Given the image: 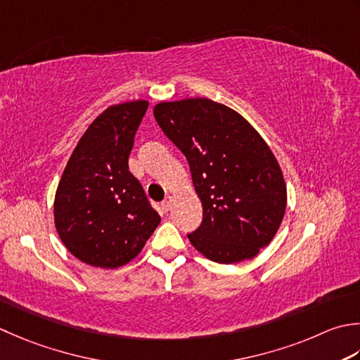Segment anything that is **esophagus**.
Wrapping results in <instances>:
<instances>
[{"label":"esophagus","instance_id":"obj_1","mask_svg":"<svg viewBox=\"0 0 360 360\" xmlns=\"http://www.w3.org/2000/svg\"><path fill=\"white\" fill-rule=\"evenodd\" d=\"M160 207H162V210H164V212H168V210L172 209V198H170V196H168V198H165L164 201H162Z\"/></svg>","mask_w":360,"mask_h":360}]
</instances>
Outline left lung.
I'll use <instances>...</instances> for the list:
<instances>
[{
	"instance_id": "1",
	"label": "left lung",
	"mask_w": 360,
	"mask_h": 360,
	"mask_svg": "<svg viewBox=\"0 0 360 360\" xmlns=\"http://www.w3.org/2000/svg\"><path fill=\"white\" fill-rule=\"evenodd\" d=\"M153 114L186 156L202 202V221L188 240L218 264L255 257L273 240L287 204L269 145L236 110L207 98L160 103Z\"/></svg>"
}]
</instances>
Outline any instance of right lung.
I'll return each instance as SVG.
<instances>
[{"mask_svg":"<svg viewBox=\"0 0 360 360\" xmlns=\"http://www.w3.org/2000/svg\"><path fill=\"white\" fill-rule=\"evenodd\" d=\"M146 109V101L105 109L89 126L63 170L54 200L56 229L84 264L100 269L128 264L160 223L128 165Z\"/></svg>","mask_w":360,"mask_h":360,"instance_id":"right-lung-1","label":"right lung"}]
</instances>
